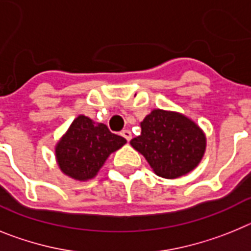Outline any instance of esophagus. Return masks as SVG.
<instances>
[{"mask_svg":"<svg viewBox=\"0 0 251 251\" xmlns=\"http://www.w3.org/2000/svg\"><path fill=\"white\" fill-rule=\"evenodd\" d=\"M121 136H124L127 141L131 140V132H130V130H123L121 131Z\"/></svg>","mask_w":251,"mask_h":251,"instance_id":"esophagus-1","label":"esophagus"}]
</instances>
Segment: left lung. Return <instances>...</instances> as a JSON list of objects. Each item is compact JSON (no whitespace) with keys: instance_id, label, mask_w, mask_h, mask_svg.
<instances>
[{"instance_id":"8db88e82","label":"left lung","mask_w":251,"mask_h":251,"mask_svg":"<svg viewBox=\"0 0 251 251\" xmlns=\"http://www.w3.org/2000/svg\"><path fill=\"white\" fill-rule=\"evenodd\" d=\"M141 134L130 141L159 177L173 179L193 171L206 149V136L192 120L178 112L152 110Z\"/></svg>"}]
</instances>
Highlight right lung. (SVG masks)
<instances>
[{
	"mask_svg": "<svg viewBox=\"0 0 251 251\" xmlns=\"http://www.w3.org/2000/svg\"><path fill=\"white\" fill-rule=\"evenodd\" d=\"M126 143L123 136L80 115L56 144V160L62 172L77 180L93 178L111 152Z\"/></svg>",
	"mask_w": 251,
	"mask_h": 251,
	"instance_id": "1",
	"label": "right lung"
}]
</instances>
